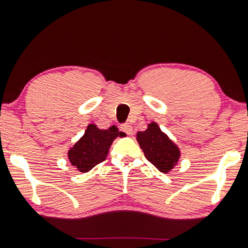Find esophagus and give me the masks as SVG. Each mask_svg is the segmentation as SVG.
Listing matches in <instances>:
<instances>
[{"label":"esophagus","instance_id":"esophagus-1","mask_svg":"<svg viewBox=\"0 0 248 248\" xmlns=\"http://www.w3.org/2000/svg\"><path fill=\"white\" fill-rule=\"evenodd\" d=\"M120 130L123 131V132L127 133L128 135H132L133 134V127L130 124H124L120 127Z\"/></svg>","mask_w":248,"mask_h":248}]
</instances>
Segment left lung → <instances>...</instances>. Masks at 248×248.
Segmentation results:
<instances>
[{"label": "left lung", "mask_w": 248, "mask_h": 248, "mask_svg": "<svg viewBox=\"0 0 248 248\" xmlns=\"http://www.w3.org/2000/svg\"><path fill=\"white\" fill-rule=\"evenodd\" d=\"M140 147L146 159L161 172H168L176 166L180 157V150L170 138L163 133L155 123L148 124L147 130L136 134Z\"/></svg>", "instance_id": "1"}]
</instances>
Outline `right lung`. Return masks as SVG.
<instances>
[{
  "label": "right lung",
  "instance_id": "1",
  "mask_svg": "<svg viewBox=\"0 0 248 248\" xmlns=\"http://www.w3.org/2000/svg\"><path fill=\"white\" fill-rule=\"evenodd\" d=\"M117 136H124L116 125L108 130L98 129L96 124H89L85 133L68 151V159L81 172H87L108 155L109 147Z\"/></svg>",
  "mask_w": 248,
  "mask_h": 248
}]
</instances>
